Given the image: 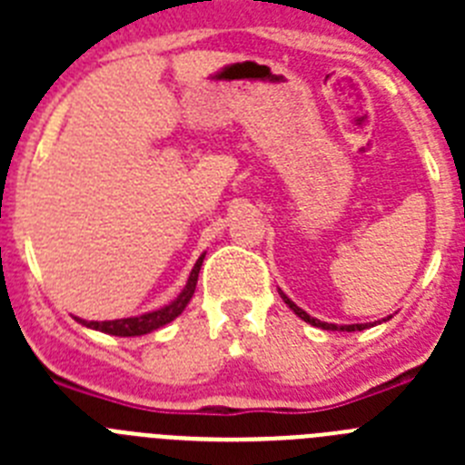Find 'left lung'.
<instances>
[{"label": "left lung", "instance_id": "1", "mask_svg": "<svg viewBox=\"0 0 465 465\" xmlns=\"http://www.w3.org/2000/svg\"><path fill=\"white\" fill-rule=\"evenodd\" d=\"M279 295H282V298H283V302H286V305H289L291 310H293L295 314H298L300 319H302V322L312 323V326H316V328H323V331H347V332H351V331H363V328H371V326H372V323H349V326H338V323L319 322V319H314V316H310V314H307V312L302 310V307H298V305H295L293 300H291L289 295L283 293V291H279ZM389 319H391V316H386V319H381V322H389Z\"/></svg>", "mask_w": 465, "mask_h": 465}]
</instances>
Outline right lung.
Here are the masks:
<instances>
[{
	"label": "right lung",
	"mask_w": 465,
	"mask_h": 465,
	"mask_svg": "<svg viewBox=\"0 0 465 465\" xmlns=\"http://www.w3.org/2000/svg\"><path fill=\"white\" fill-rule=\"evenodd\" d=\"M204 253L195 261L193 265L191 274H188L186 286L182 289V293L176 295L172 302L163 305L160 310L146 312V314L139 316H127V319H114V322H85V319H79V316H74L81 326L93 328V331L106 332V335H116V338H134V335H146V332H153L158 328L167 326L170 322H174L176 316L182 314L186 310V305L191 302L193 293H195L197 286V274H200V268H203Z\"/></svg>",
	"instance_id": "right-lung-1"
}]
</instances>
